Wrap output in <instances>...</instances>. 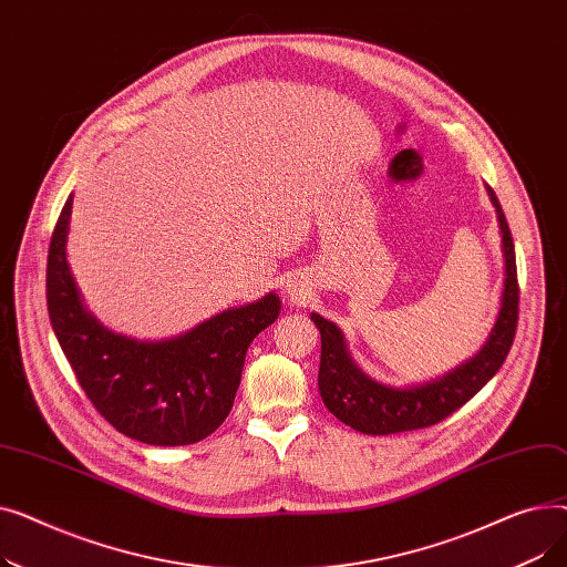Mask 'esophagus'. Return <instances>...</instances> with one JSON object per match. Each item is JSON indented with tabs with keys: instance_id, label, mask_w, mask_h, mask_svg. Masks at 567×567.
Here are the masks:
<instances>
[{
	"instance_id": "1",
	"label": "esophagus",
	"mask_w": 567,
	"mask_h": 567,
	"mask_svg": "<svg viewBox=\"0 0 567 567\" xmlns=\"http://www.w3.org/2000/svg\"><path fill=\"white\" fill-rule=\"evenodd\" d=\"M306 291V285L301 280H289L287 282V296H291V299H301Z\"/></svg>"
}]
</instances>
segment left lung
<instances>
[{
    "label": "left lung",
    "instance_id": "left-lung-1",
    "mask_svg": "<svg viewBox=\"0 0 567 567\" xmlns=\"http://www.w3.org/2000/svg\"><path fill=\"white\" fill-rule=\"evenodd\" d=\"M487 195L498 218L505 280L494 329L473 359L434 381L393 389V385H383L370 379L353 363L344 336L333 321L323 319L317 312L310 315L321 333V361L317 379L321 400L338 421L353 427L355 432L381 436L436 425L439 421L449 419L462 404H466L503 365L517 331L519 285L508 220H505L503 208L489 186Z\"/></svg>",
    "mask_w": 567,
    "mask_h": 567
}]
</instances>
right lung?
I'll return each mask as SVG.
<instances>
[{
  "label": "right lung",
  "instance_id": "obj_1",
  "mask_svg": "<svg viewBox=\"0 0 567 567\" xmlns=\"http://www.w3.org/2000/svg\"><path fill=\"white\" fill-rule=\"evenodd\" d=\"M73 195L52 231L45 299L52 331L84 395L122 434L148 445H188L229 415L250 342L280 315V299L225 310L193 331L140 342L107 331L82 306L66 261Z\"/></svg>",
  "mask_w": 567,
  "mask_h": 567
}]
</instances>
